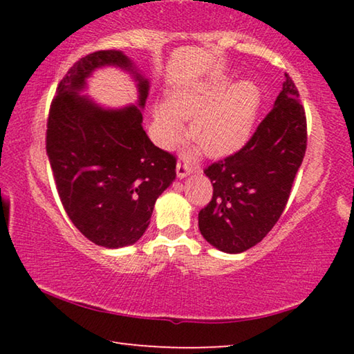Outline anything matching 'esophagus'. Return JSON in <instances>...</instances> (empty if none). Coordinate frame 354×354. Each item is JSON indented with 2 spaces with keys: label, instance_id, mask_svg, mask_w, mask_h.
<instances>
[{
  "label": "esophagus",
  "instance_id": "esophagus-1",
  "mask_svg": "<svg viewBox=\"0 0 354 354\" xmlns=\"http://www.w3.org/2000/svg\"><path fill=\"white\" fill-rule=\"evenodd\" d=\"M190 173H192V169H189V167L185 164H183V162L176 164V175H178L179 179L185 178L187 175H190Z\"/></svg>",
  "mask_w": 354,
  "mask_h": 354
}]
</instances>
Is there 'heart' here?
Here are the masks:
<instances>
[{
	"instance_id": "1",
	"label": "heart",
	"mask_w": 354,
	"mask_h": 354,
	"mask_svg": "<svg viewBox=\"0 0 354 354\" xmlns=\"http://www.w3.org/2000/svg\"><path fill=\"white\" fill-rule=\"evenodd\" d=\"M261 106L254 82L239 81L230 87L226 77L187 82L154 107V134L170 148L184 134L183 120L190 118L189 137L211 158H223L248 142Z\"/></svg>"
}]
</instances>
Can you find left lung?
<instances>
[{
  "mask_svg": "<svg viewBox=\"0 0 354 354\" xmlns=\"http://www.w3.org/2000/svg\"><path fill=\"white\" fill-rule=\"evenodd\" d=\"M273 109L237 153L205 170L212 200L198 214L203 237L225 253L259 243L279 220L308 145L306 115L289 75Z\"/></svg>",
  "mask_w": 354,
  "mask_h": 354,
  "instance_id": "1",
  "label": "left lung"
}]
</instances>
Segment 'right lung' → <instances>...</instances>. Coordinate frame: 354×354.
Wrapping results in <instances>:
<instances>
[{
	"mask_svg": "<svg viewBox=\"0 0 354 354\" xmlns=\"http://www.w3.org/2000/svg\"><path fill=\"white\" fill-rule=\"evenodd\" d=\"M106 64L129 71L140 103L104 110L79 92ZM149 82L122 51H97L75 62L59 82L46 124V153L59 198L88 241L122 248L143 236L154 203L176 178V158L149 140L142 109Z\"/></svg>",
	"mask_w": 354,
	"mask_h": 354,
	"instance_id": "add662e5",
	"label": "right lung"
}]
</instances>
